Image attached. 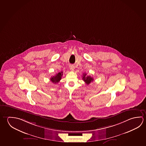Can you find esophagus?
<instances>
[{"label": "esophagus", "mask_w": 146, "mask_h": 146, "mask_svg": "<svg viewBox=\"0 0 146 146\" xmlns=\"http://www.w3.org/2000/svg\"><path fill=\"white\" fill-rule=\"evenodd\" d=\"M70 70H71V71H74V68H75V67H74V66L73 65H72V64H71V65H70Z\"/></svg>", "instance_id": "34e87169"}]
</instances>
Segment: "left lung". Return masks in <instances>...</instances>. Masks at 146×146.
<instances>
[{"mask_svg": "<svg viewBox=\"0 0 146 146\" xmlns=\"http://www.w3.org/2000/svg\"><path fill=\"white\" fill-rule=\"evenodd\" d=\"M82 79L87 84H89L93 81V78L90 76H87L86 73H84L82 76Z\"/></svg>", "mask_w": 146, "mask_h": 146, "instance_id": "obj_1", "label": "left lung"}]
</instances>
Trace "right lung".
Segmentation results:
<instances>
[{"mask_svg":"<svg viewBox=\"0 0 146 146\" xmlns=\"http://www.w3.org/2000/svg\"><path fill=\"white\" fill-rule=\"evenodd\" d=\"M62 72H58L57 73L55 76H53L50 78V80L54 84H56L62 79Z\"/></svg>","mask_w":146,"mask_h":146,"instance_id":"obj_1","label":"right lung"}]
</instances>
